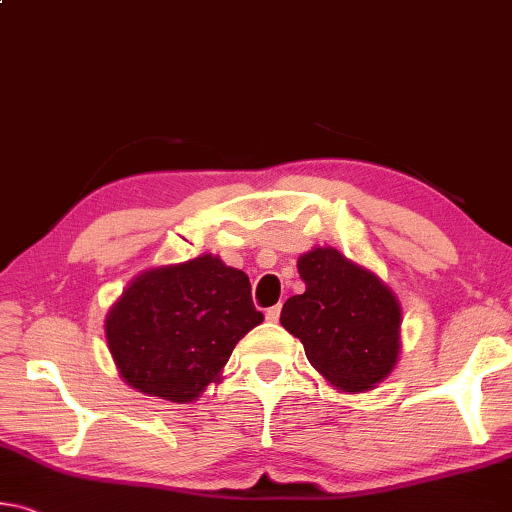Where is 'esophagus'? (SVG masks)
<instances>
[{"instance_id":"1","label":"esophagus","mask_w":512,"mask_h":512,"mask_svg":"<svg viewBox=\"0 0 512 512\" xmlns=\"http://www.w3.org/2000/svg\"><path fill=\"white\" fill-rule=\"evenodd\" d=\"M279 316H281V304H277V306H270V309L265 311V318H267V322H277V320H279Z\"/></svg>"}]
</instances>
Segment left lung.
Returning <instances> with one entry per match:
<instances>
[{"instance_id":"1","label":"left lung","mask_w":512,"mask_h":512,"mask_svg":"<svg viewBox=\"0 0 512 512\" xmlns=\"http://www.w3.org/2000/svg\"><path fill=\"white\" fill-rule=\"evenodd\" d=\"M306 283L288 297L281 325L304 345L316 371L345 393H366L398 364L403 311L393 290L368 267L334 247L297 258Z\"/></svg>"}]
</instances>
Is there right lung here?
Listing matches in <instances>:
<instances>
[{"label":"right lung","instance_id":"right-lung-1","mask_svg":"<svg viewBox=\"0 0 512 512\" xmlns=\"http://www.w3.org/2000/svg\"><path fill=\"white\" fill-rule=\"evenodd\" d=\"M263 322L242 270L215 254L137 274L105 318L107 348L132 389L192 403L242 336Z\"/></svg>","mask_w":512,"mask_h":512}]
</instances>
